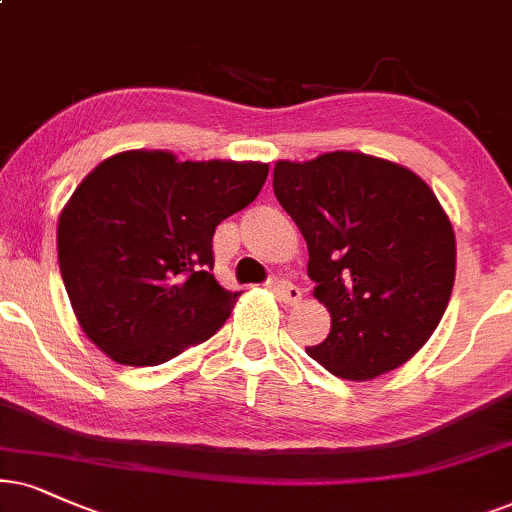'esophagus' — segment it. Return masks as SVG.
<instances>
[{
	"label": "esophagus",
	"instance_id": "34e87169",
	"mask_svg": "<svg viewBox=\"0 0 512 512\" xmlns=\"http://www.w3.org/2000/svg\"><path fill=\"white\" fill-rule=\"evenodd\" d=\"M271 286H274L276 295L281 297L283 302H288V304H297V302L302 300V290L297 288L295 283L286 281V278H276V281H271Z\"/></svg>",
	"mask_w": 512,
	"mask_h": 512
}]
</instances>
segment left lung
I'll return each instance as SVG.
<instances>
[{"label": "left lung", "instance_id": "8db88e82", "mask_svg": "<svg viewBox=\"0 0 512 512\" xmlns=\"http://www.w3.org/2000/svg\"><path fill=\"white\" fill-rule=\"evenodd\" d=\"M274 193L309 250L331 333L307 354L345 380H371L418 352L456 278L454 226L435 191L390 160L354 151L278 160Z\"/></svg>", "mask_w": 512, "mask_h": 512}]
</instances>
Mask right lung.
Here are the masks:
<instances>
[{"label":"right lung","mask_w":512,"mask_h":512,"mask_svg":"<svg viewBox=\"0 0 512 512\" xmlns=\"http://www.w3.org/2000/svg\"><path fill=\"white\" fill-rule=\"evenodd\" d=\"M267 174V163H179L144 148L96 165L56 231L84 335L125 366L165 364L212 338L241 295L212 276V236L257 198Z\"/></svg>","instance_id":"right-lung-1"}]
</instances>
